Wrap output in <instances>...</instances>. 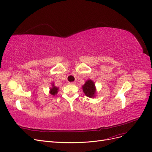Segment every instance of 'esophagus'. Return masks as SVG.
I'll return each instance as SVG.
<instances>
[{
	"label": "esophagus",
	"instance_id": "34e87169",
	"mask_svg": "<svg viewBox=\"0 0 152 152\" xmlns=\"http://www.w3.org/2000/svg\"><path fill=\"white\" fill-rule=\"evenodd\" d=\"M69 84H70V85H75V82H69Z\"/></svg>",
	"mask_w": 152,
	"mask_h": 152
}]
</instances>
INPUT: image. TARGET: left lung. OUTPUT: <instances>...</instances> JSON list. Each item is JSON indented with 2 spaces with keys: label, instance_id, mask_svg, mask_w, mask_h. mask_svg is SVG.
<instances>
[{
  "label": "left lung",
  "instance_id": "8db88e82",
  "mask_svg": "<svg viewBox=\"0 0 152 152\" xmlns=\"http://www.w3.org/2000/svg\"><path fill=\"white\" fill-rule=\"evenodd\" d=\"M83 91L86 95L90 98L94 97L96 94V88L95 83L92 80H88L82 86Z\"/></svg>",
  "mask_w": 152,
  "mask_h": 152
}]
</instances>
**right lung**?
I'll return each instance as SVG.
<instances>
[{
	"instance_id": "right-lung-1",
	"label": "right lung",
	"mask_w": 152,
	"mask_h": 152,
	"mask_svg": "<svg viewBox=\"0 0 152 152\" xmlns=\"http://www.w3.org/2000/svg\"><path fill=\"white\" fill-rule=\"evenodd\" d=\"M58 88L54 86V84L52 83V88H50V94L52 95H55L58 93Z\"/></svg>"
}]
</instances>
